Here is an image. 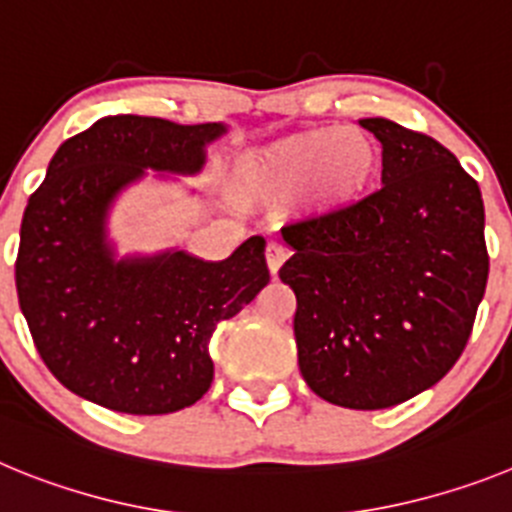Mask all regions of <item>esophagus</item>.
<instances>
[{
    "label": "esophagus",
    "instance_id": "34e87169",
    "mask_svg": "<svg viewBox=\"0 0 512 512\" xmlns=\"http://www.w3.org/2000/svg\"><path fill=\"white\" fill-rule=\"evenodd\" d=\"M284 261H287V251H284L282 243H269L266 246V266H269L271 277H277V271L282 269Z\"/></svg>",
    "mask_w": 512,
    "mask_h": 512
}]
</instances>
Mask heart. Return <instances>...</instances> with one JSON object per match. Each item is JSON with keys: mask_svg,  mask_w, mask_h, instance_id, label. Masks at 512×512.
I'll return each mask as SVG.
<instances>
[{"mask_svg": "<svg viewBox=\"0 0 512 512\" xmlns=\"http://www.w3.org/2000/svg\"><path fill=\"white\" fill-rule=\"evenodd\" d=\"M334 173L347 189L341 198L324 194V171ZM382 174V146L361 128L323 125L289 135L271 146L251 151L235 166V189L256 205H287L302 194L307 215L333 220L354 212L374 192Z\"/></svg>", "mask_w": 512, "mask_h": 512, "instance_id": "b5f03b06", "label": "heart"}]
</instances>
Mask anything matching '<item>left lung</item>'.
<instances>
[{
	"mask_svg": "<svg viewBox=\"0 0 512 512\" xmlns=\"http://www.w3.org/2000/svg\"><path fill=\"white\" fill-rule=\"evenodd\" d=\"M382 189L333 220L282 230L292 259L295 341L307 387L351 410H382L449 374L485 297L490 256L477 182L438 140L384 117Z\"/></svg>",
	"mask_w": 512,
	"mask_h": 512,
	"instance_id": "left-lung-1",
	"label": "left lung"
}]
</instances>
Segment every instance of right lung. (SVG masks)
<instances>
[{"mask_svg": "<svg viewBox=\"0 0 512 512\" xmlns=\"http://www.w3.org/2000/svg\"><path fill=\"white\" fill-rule=\"evenodd\" d=\"M220 122L110 115L56 151L22 215L15 282L40 359L74 395L166 415L212 384L210 338L269 284L261 235L225 261L187 251L115 259L107 212L146 174H197Z\"/></svg>", "mask_w": 512, "mask_h": 512, "instance_id": "right-lung-1", "label": "right lung"}]
</instances>
